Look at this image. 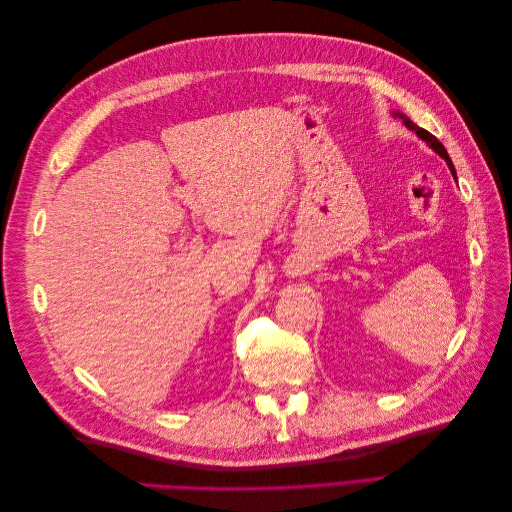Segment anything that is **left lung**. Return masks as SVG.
<instances>
[{
	"label": "left lung",
	"instance_id": "left-lung-1",
	"mask_svg": "<svg viewBox=\"0 0 512 512\" xmlns=\"http://www.w3.org/2000/svg\"><path fill=\"white\" fill-rule=\"evenodd\" d=\"M401 119H404V123H406V126L412 130V132H416V136H421L423 138V141L433 149V151H436V153H440V156L446 160V164H448V168H451V173H453V177L457 179V173H455V166H453V162H451V158H448V153H446V149L442 147V143L438 141V138L436 136H433V134H429L427 130H423V128H418L416 126V123H412L408 117H404V115H399Z\"/></svg>",
	"mask_w": 512,
	"mask_h": 512
}]
</instances>
